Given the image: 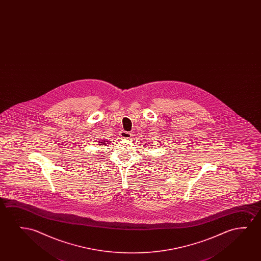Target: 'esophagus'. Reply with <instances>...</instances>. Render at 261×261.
<instances>
[{
  "mask_svg": "<svg viewBox=\"0 0 261 261\" xmlns=\"http://www.w3.org/2000/svg\"><path fill=\"white\" fill-rule=\"evenodd\" d=\"M120 137L121 138H125V139H129V138H131V136H132V134L131 133L126 132V131H121L120 132Z\"/></svg>",
  "mask_w": 261,
  "mask_h": 261,
  "instance_id": "esophagus-1",
  "label": "esophagus"
}]
</instances>
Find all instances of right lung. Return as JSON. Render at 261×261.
<instances>
[{"mask_svg":"<svg viewBox=\"0 0 261 261\" xmlns=\"http://www.w3.org/2000/svg\"><path fill=\"white\" fill-rule=\"evenodd\" d=\"M96 143H99V145H106L108 143V141L102 140V141H99V142H97Z\"/></svg>","mask_w":261,"mask_h":261,"instance_id":"add662e5","label":"right lung"}]
</instances>
